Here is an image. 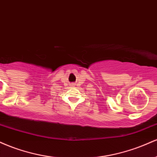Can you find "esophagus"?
Wrapping results in <instances>:
<instances>
[{"mask_svg": "<svg viewBox=\"0 0 157 157\" xmlns=\"http://www.w3.org/2000/svg\"><path fill=\"white\" fill-rule=\"evenodd\" d=\"M72 86H74V85H73V84H72Z\"/></svg>", "mask_w": 157, "mask_h": 157, "instance_id": "esophagus-1", "label": "esophagus"}]
</instances>
